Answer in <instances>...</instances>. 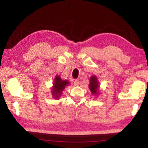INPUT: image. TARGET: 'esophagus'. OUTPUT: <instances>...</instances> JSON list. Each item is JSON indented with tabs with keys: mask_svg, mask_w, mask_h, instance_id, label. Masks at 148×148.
I'll return each instance as SVG.
<instances>
[{
	"mask_svg": "<svg viewBox=\"0 0 148 148\" xmlns=\"http://www.w3.org/2000/svg\"><path fill=\"white\" fill-rule=\"evenodd\" d=\"M79 84V80H78V79H75V81H74V84H75V86H78Z\"/></svg>",
	"mask_w": 148,
	"mask_h": 148,
	"instance_id": "1",
	"label": "esophagus"
}]
</instances>
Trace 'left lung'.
Returning a JSON list of instances; mask_svg holds the SVG:
<instances>
[{"label": "left lung", "mask_w": 148, "mask_h": 148, "mask_svg": "<svg viewBox=\"0 0 148 148\" xmlns=\"http://www.w3.org/2000/svg\"><path fill=\"white\" fill-rule=\"evenodd\" d=\"M90 80V83H89V89L93 95H96L97 94V89L99 86V84H98L97 78L95 76H92V77L89 79Z\"/></svg>", "instance_id": "obj_1"}]
</instances>
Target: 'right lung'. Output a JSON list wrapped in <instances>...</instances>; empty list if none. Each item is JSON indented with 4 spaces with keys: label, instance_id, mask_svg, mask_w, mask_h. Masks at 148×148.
I'll list each match as a JSON object with an SVG mask.
<instances>
[{
    "label": "right lung",
    "instance_id": "1",
    "mask_svg": "<svg viewBox=\"0 0 148 148\" xmlns=\"http://www.w3.org/2000/svg\"><path fill=\"white\" fill-rule=\"evenodd\" d=\"M54 83L53 84L52 94L54 97H59V95H61L62 91L64 90L65 87L68 85L69 82L66 80H62L59 76H57L55 78Z\"/></svg>",
    "mask_w": 148,
    "mask_h": 148
}]
</instances>
